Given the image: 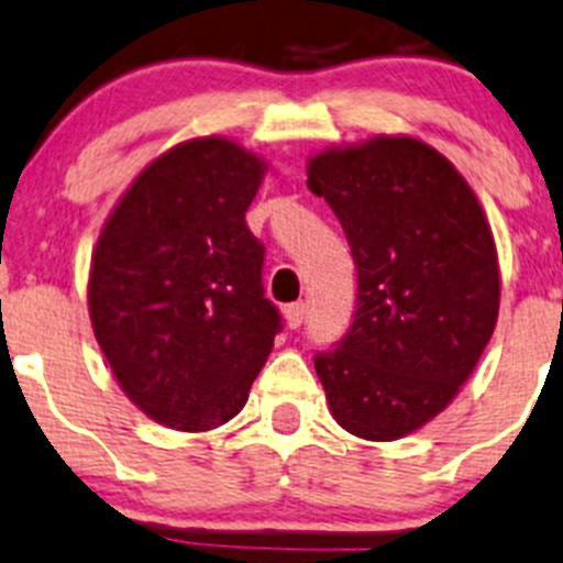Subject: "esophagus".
Here are the masks:
<instances>
[{
	"mask_svg": "<svg viewBox=\"0 0 563 563\" xmlns=\"http://www.w3.org/2000/svg\"><path fill=\"white\" fill-rule=\"evenodd\" d=\"M305 316H308V305L305 302H294L286 308V323L291 329H299L305 323Z\"/></svg>",
	"mask_w": 563,
	"mask_h": 563,
	"instance_id": "obj_1",
	"label": "esophagus"
}]
</instances>
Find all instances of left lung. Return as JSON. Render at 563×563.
Here are the masks:
<instances>
[{"mask_svg": "<svg viewBox=\"0 0 563 563\" xmlns=\"http://www.w3.org/2000/svg\"><path fill=\"white\" fill-rule=\"evenodd\" d=\"M308 187L332 207L356 266L349 332L313 356L338 424L395 441L444 411L498 318V258L479 201L417 139L327 150Z\"/></svg>", "mask_w": 563, "mask_h": 563, "instance_id": "left-lung-1", "label": "left lung"}]
</instances>
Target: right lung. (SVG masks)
Masks as SVG:
<instances>
[{"mask_svg":"<svg viewBox=\"0 0 563 563\" xmlns=\"http://www.w3.org/2000/svg\"><path fill=\"white\" fill-rule=\"evenodd\" d=\"M264 163L225 139L174 146L108 218L89 316L119 387L176 430H209L247 402L283 316L245 212Z\"/></svg>","mask_w":563,"mask_h":563,"instance_id":"right-lung-1","label":"right lung"}]
</instances>
